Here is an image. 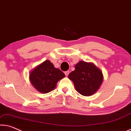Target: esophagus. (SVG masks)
<instances>
[{
	"label": "esophagus",
	"mask_w": 131,
	"mask_h": 131,
	"mask_svg": "<svg viewBox=\"0 0 131 131\" xmlns=\"http://www.w3.org/2000/svg\"><path fill=\"white\" fill-rule=\"evenodd\" d=\"M69 73H70L69 71H65V72H64V74H65L66 76H68V74H69Z\"/></svg>",
	"instance_id": "1"
}]
</instances>
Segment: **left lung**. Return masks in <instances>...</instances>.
I'll return each instance as SVG.
<instances>
[{"mask_svg": "<svg viewBox=\"0 0 131 131\" xmlns=\"http://www.w3.org/2000/svg\"><path fill=\"white\" fill-rule=\"evenodd\" d=\"M68 77L73 82L76 91L85 96L95 93L103 81V75L99 68L93 63L83 61H79Z\"/></svg>", "mask_w": 131, "mask_h": 131, "instance_id": "left-lung-1", "label": "left lung"}]
</instances>
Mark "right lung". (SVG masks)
<instances>
[{
	"label": "right lung",
	"mask_w": 131,
	"mask_h": 131,
	"mask_svg": "<svg viewBox=\"0 0 131 131\" xmlns=\"http://www.w3.org/2000/svg\"><path fill=\"white\" fill-rule=\"evenodd\" d=\"M65 77L61 70L54 67L50 60H46L30 71L29 79L31 84L38 92L49 93L56 87L59 80Z\"/></svg>",
	"instance_id": "1"
}]
</instances>
